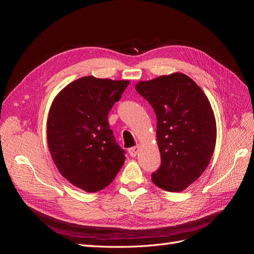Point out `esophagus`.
Segmentation results:
<instances>
[{
	"label": "esophagus",
	"instance_id": "esophagus-1",
	"mask_svg": "<svg viewBox=\"0 0 254 254\" xmlns=\"http://www.w3.org/2000/svg\"><path fill=\"white\" fill-rule=\"evenodd\" d=\"M139 151H140V145L134 146V147H131V148L128 149V153H129L130 156H132V157H135V156L138 154Z\"/></svg>",
	"mask_w": 254,
	"mask_h": 254
}]
</instances>
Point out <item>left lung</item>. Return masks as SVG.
Returning <instances> with one entry per match:
<instances>
[{"instance_id": "8db88e82", "label": "left lung", "mask_w": 254, "mask_h": 254, "mask_svg": "<svg viewBox=\"0 0 254 254\" xmlns=\"http://www.w3.org/2000/svg\"><path fill=\"white\" fill-rule=\"evenodd\" d=\"M135 87L157 119L162 164L152 173V182L167 191H181L203 174L214 152L216 123L210 102L182 73L140 81Z\"/></svg>"}]
</instances>
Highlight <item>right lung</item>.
<instances>
[{"label":"right lung","mask_w":254,"mask_h":254,"mask_svg":"<svg viewBox=\"0 0 254 254\" xmlns=\"http://www.w3.org/2000/svg\"><path fill=\"white\" fill-rule=\"evenodd\" d=\"M129 81L79 78L53 100L47 119V142L61 174L78 189L96 192L108 186L125 161L108 123L113 105Z\"/></svg>","instance_id":"right-lung-1"}]
</instances>
